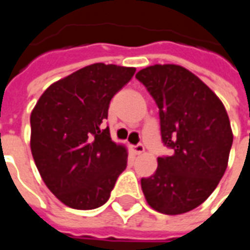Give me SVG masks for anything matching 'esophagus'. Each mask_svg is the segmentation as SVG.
Returning a JSON list of instances; mask_svg holds the SVG:
<instances>
[{"instance_id":"34e87169","label":"esophagus","mask_w":250,"mask_h":250,"mask_svg":"<svg viewBox=\"0 0 250 250\" xmlns=\"http://www.w3.org/2000/svg\"><path fill=\"white\" fill-rule=\"evenodd\" d=\"M131 150L134 151V154H137V155L143 154V153H145V146L141 145V143H138V145H135V146H132Z\"/></svg>"}]
</instances>
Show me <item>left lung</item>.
<instances>
[{
    "label": "left lung",
    "instance_id": "left-lung-1",
    "mask_svg": "<svg viewBox=\"0 0 250 250\" xmlns=\"http://www.w3.org/2000/svg\"><path fill=\"white\" fill-rule=\"evenodd\" d=\"M160 109L162 143L154 174L141 180L151 208L179 215L210 196L228 167L233 132L222 101L179 64H154L137 73Z\"/></svg>",
    "mask_w": 250,
    "mask_h": 250
}]
</instances>
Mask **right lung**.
I'll list each match as a JSON object with an SVG mask.
<instances>
[{
  "instance_id": "add662e5",
  "label": "right lung",
  "mask_w": 250,
  "mask_h": 250,
  "mask_svg": "<svg viewBox=\"0 0 250 250\" xmlns=\"http://www.w3.org/2000/svg\"><path fill=\"white\" fill-rule=\"evenodd\" d=\"M134 67L95 63L46 89L31 113V151L44 184L66 206L93 210L107 202L127 167V150L104 127L113 96Z\"/></svg>"
}]
</instances>
